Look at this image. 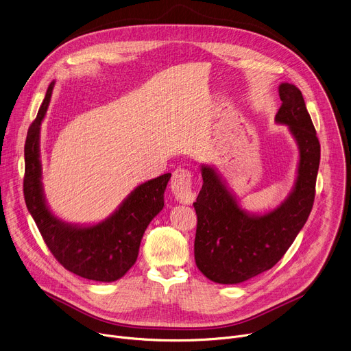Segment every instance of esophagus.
Listing matches in <instances>:
<instances>
[{"instance_id":"esophagus-1","label":"esophagus","mask_w":351,"mask_h":351,"mask_svg":"<svg viewBox=\"0 0 351 351\" xmlns=\"http://www.w3.org/2000/svg\"><path fill=\"white\" fill-rule=\"evenodd\" d=\"M191 172L184 168H178L172 173L171 191L176 197L179 203L191 204L194 202V193L191 189Z\"/></svg>"}]
</instances>
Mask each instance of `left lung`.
<instances>
[{
  "label": "left lung",
  "instance_id": "1",
  "mask_svg": "<svg viewBox=\"0 0 351 351\" xmlns=\"http://www.w3.org/2000/svg\"><path fill=\"white\" fill-rule=\"evenodd\" d=\"M282 106L275 122L286 125L298 147L294 186L285 202L265 214L241 208L222 176L202 165L203 187L195 199L194 258L210 280L236 285L271 269L287 252L313 210L321 145L302 91L279 84Z\"/></svg>",
  "mask_w": 351,
  "mask_h": 351
}]
</instances>
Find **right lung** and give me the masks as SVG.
<instances>
[{
	"label": "right lung",
	"instance_id": "1",
	"mask_svg": "<svg viewBox=\"0 0 351 351\" xmlns=\"http://www.w3.org/2000/svg\"><path fill=\"white\" fill-rule=\"evenodd\" d=\"M54 84L48 86L37 118L27 130L23 179L26 207L49 252L64 268L90 280L114 282L136 263L148 223L164 208V191L171 173L138 184L108 218L95 225L68 223L56 217L45 202L40 161V126Z\"/></svg>",
	"mask_w": 351,
	"mask_h": 351
}]
</instances>
